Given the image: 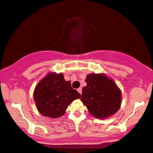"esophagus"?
<instances>
[{"instance_id": "34e87169", "label": "esophagus", "mask_w": 153, "mask_h": 153, "mask_svg": "<svg viewBox=\"0 0 153 153\" xmlns=\"http://www.w3.org/2000/svg\"><path fill=\"white\" fill-rule=\"evenodd\" d=\"M77 91H78V92L79 93H80V95L82 94V88H78V90H77Z\"/></svg>"}]
</instances>
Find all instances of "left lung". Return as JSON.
<instances>
[{
    "instance_id": "obj_1",
    "label": "left lung",
    "mask_w": 153,
    "mask_h": 153,
    "mask_svg": "<svg viewBox=\"0 0 153 153\" xmlns=\"http://www.w3.org/2000/svg\"><path fill=\"white\" fill-rule=\"evenodd\" d=\"M80 100L91 115L103 119L115 114L121 104V92L111 79L102 74L88 75Z\"/></svg>"
}]
</instances>
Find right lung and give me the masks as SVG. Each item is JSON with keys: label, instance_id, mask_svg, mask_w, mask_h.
Wrapping results in <instances>:
<instances>
[{"label": "right lung", "instance_id": "1", "mask_svg": "<svg viewBox=\"0 0 153 153\" xmlns=\"http://www.w3.org/2000/svg\"><path fill=\"white\" fill-rule=\"evenodd\" d=\"M37 108L44 116L56 118L65 113L72 101L81 95L65 81L61 73H49L37 85L34 91Z\"/></svg>", "mask_w": 153, "mask_h": 153}]
</instances>
